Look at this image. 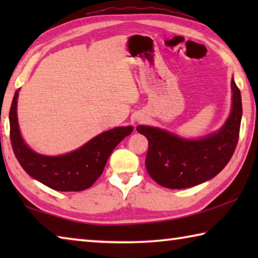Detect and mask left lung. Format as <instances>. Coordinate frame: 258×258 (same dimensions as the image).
Segmentation results:
<instances>
[{"label": "left lung", "instance_id": "obj_1", "mask_svg": "<svg viewBox=\"0 0 258 258\" xmlns=\"http://www.w3.org/2000/svg\"><path fill=\"white\" fill-rule=\"evenodd\" d=\"M232 109L222 127L202 139H184L163 128L139 125L148 139L146 167L161 186L185 189L216 176L232 157L239 139L242 116L241 93L231 81Z\"/></svg>", "mask_w": 258, "mask_h": 258}]
</instances>
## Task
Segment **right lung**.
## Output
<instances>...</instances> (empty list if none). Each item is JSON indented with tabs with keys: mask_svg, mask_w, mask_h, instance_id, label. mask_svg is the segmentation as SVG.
Instances as JSON below:
<instances>
[{
	"mask_svg": "<svg viewBox=\"0 0 258 258\" xmlns=\"http://www.w3.org/2000/svg\"><path fill=\"white\" fill-rule=\"evenodd\" d=\"M18 95L19 90L16 91L9 115L10 140L16 158L29 176L56 191H83L92 186L102 174L112 150L133 132V126H120L97 135L68 154H37L26 145L21 137L17 116Z\"/></svg>",
	"mask_w": 258,
	"mask_h": 258,
	"instance_id": "right-lung-1",
	"label": "right lung"
}]
</instances>
